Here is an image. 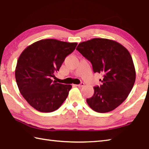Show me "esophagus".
<instances>
[{"label": "esophagus", "instance_id": "obj_1", "mask_svg": "<svg viewBox=\"0 0 149 149\" xmlns=\"http://www.w3.org/2000/svg\"><path fill=\"white\" fill-rule=\"evenodd\" d=\"M84 85V83H81L80 84H77V86H79V87H82V86H83Z\"/></svg>", "mask_w": 149, "mask_h": 149}]
</instances>
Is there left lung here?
<instances>
[{
  "label": "left lung",
  "instance_id": "8db88e82",
  "mask_svg": "<svg viewBox=\"0 0 149 149\" xmlns=\"http://www.w3.org/2000/svg\"><path fill=\"white\" fill-rule=\"evenodd\" d=\"M92 63L93 71L103 75L102 84L86 102L92 110L104 113L114 110L126 100L136 80L132 58L123 45L114 40L95 38L76 48Z\"/></svg>",
  "mask_w": 149,
  "mask_h": 149
}]
</instances>
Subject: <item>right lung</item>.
I'll return each instance as SVG.
<instances>
[{
	"label": "right lung",
	"instance_id": "add662e5",
	"mask_svg": "<svg viewBox=\"0 0 149 149\" xmlns=\"http://www.w3.org/2000/svg\"><path fill=\"white\" fill-rule=\"evenodd\" d=\"M77 42L43 39L28 46L19 57L16 82L20 94L38 111L51 112L59 109L68 97L70 84L52 79Z\"/></svg>",
	"mask_w": 149,
	"mask_h": 149
}]
</instances>
